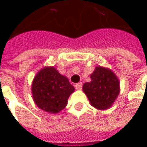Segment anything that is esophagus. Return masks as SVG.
<instances>
[{
    "label": "esophagus",
    "instance_id": "esophagus-1",
    "mask_svg": "<svg viewBox=\"0 0 147 147\" xmlns=\"http://www.w3.org/2000/svg\"><path fill=\"white\" fill-rule=\"evenodd\" d=\"M75 87H76V88L77 90H80L81 88H82V83H77V84H76V85H75Z\"/></svg>",
    "mask_w": 147,
    "mask_h": 147
}]
</instances>
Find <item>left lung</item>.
<instances>
[{
  "label": "left lung",
  "instance_id": "left-lung-1",
  "mask_svg": "<svg viewBox=\"0 0 147 147\" xmlns=\"http://www.w3.org/2000/svg\"><path fill=\"white\" fill-rule=\"evenodd\" d=\"M91 82H85L82 90L92 106L98 110L109 109L120 94V81L111 69L95 67L90 76Z\"/></svg>",
  "mask_w": 147,
  "mask_h": 147
}]
</instances>
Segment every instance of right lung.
<instances>
[{
  "label": "right lung",
  "mask_w": 147,
  "mask_h": 147,
  "mask_svg": "<svg viewBox=\"0 0 147 147\" xmlns=\"http://www.w3.org/2000/svg\"><path fill=\"white\" fill-rule=\"evenodd\" d=\"M31 91L39 108L50 114H57L66 107L75 88L66 76L61 75L55 67L46 66L35 76Z\"/></svg>",
  "instance_id": "add662e5"
}]
</instances>
